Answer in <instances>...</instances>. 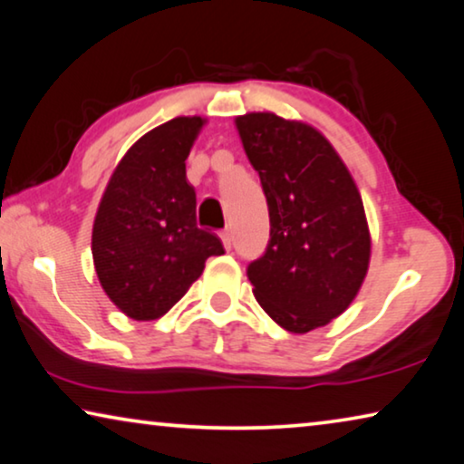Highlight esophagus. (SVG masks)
Returning <instances> with one entry per match:
<instances>
[{"label":"esophagus","instance_id":"obj_1","mask_svg":"<svg viewBox=\"0 0 464 464\" xmlns=\"http://www.w3.org/2000/svg\"><path fill=\"white\" fill-rule=\"evenodd\" d=\"M218 237H221L225 249L229 251V249H231V246H233V235H231V229H229V227H225V229L218 231Z\"/></svg>","mask_w":464,"mask_h":464}]
</instances>
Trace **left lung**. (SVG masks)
I'll list each match as a JSON object with an SVG mask.
<instances>
[{"mask_svg": "<svg viewBox=\"0 0 464 464\" xmlns=\"http://www.w3.org/2000/svg\"><path fill=\"white\" fill-rule=\"evenodd\" d=\"M268 202L270 239L247 266L260 307L307 334L354 301L371 260L364 204L348 168L309 124L270 112L237 119Z\"/></svg>", "mask_w": 464, "mask_h": 464, "instance_id": "obj_1", "label": "left lung"}]
</instances>
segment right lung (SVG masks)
Instances as JSON below:
<instances>
[{
  "instance_id": "1",
  "label": "right lung",
  "mask_w": 464,
  "mask_h": 464,
  "mask_svg": "<svg viewBox=\"0 0 464 464\" xmlns=\"http://www.w3.org/2000/svg\"><path fill=\"white\" fill-rule=\"evenodd\" d=\"M179 116L149 130L122 157L102 196L92 256L102 288L130 319L151 321L174 307L210 256L215 233L196 227V192L186 157L202 127Z\"/></svg>"
}]
</instances>
